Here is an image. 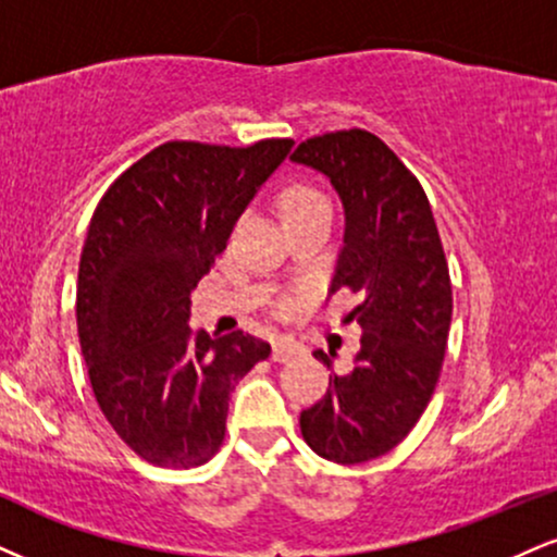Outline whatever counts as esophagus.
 I'll return each instance as SVG.
<instances>
[{"instance_id":"esophagus-1","label":"esophagus","mask_w":557,"mask_h":557,"mask_svg":"<svg viewBox=\"0 0 557 557\" xmlns=\"http://www.w3.org/2000/svg\"><path fill=\"white\" fill-rule=\"evenodd\" d=\"M293 355H298V345L290 343V339H274L272 343V360L274 363H285V360H290Z\"/></svg>"}]
</instances>
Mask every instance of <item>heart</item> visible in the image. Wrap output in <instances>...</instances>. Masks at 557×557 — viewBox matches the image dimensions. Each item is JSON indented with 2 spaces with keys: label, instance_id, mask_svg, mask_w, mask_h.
Listing matches in <instances>:
<instances>
[{
  "label": "heart",
  "instance_id": "1",
  "mask_svg": "<svg viewBox=\"0 0 557 557\" xmlns=\"http://www.w3.org/2000/svg\"><path fill=\"white\" fill-rule=\"evenodd\" d=\"M280 212H283L285 225L296 223V220H306L311 214L319 212H332L330 199L324 197L319 189H313L311 184H287L283 194H280Z\"/></svg>",
  "mask_w": 557,
  "mask_h": 557
}]
</instances>
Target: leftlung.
Segmentation results:
<instances>
[{
	"label": "left lung",
	"mask_w": 557,
	"mask_h": 557,
	"mask_svg": "<svg viewBox=\"0 0 557 557\" xmlns=\"http://www.w3.org/2000/svg\"><path fill=\"white\" fill-rule=\"evenodd\" d=\"M290 160L324 173L343 199L332 293H358L347 321L363 330L355 366L330 373L324 397L300 412V433L319 457L360 465L405 441L438 384L454 306L446 253L423 186L376 134H321ZM313 355L332 368V350Z\"/></svg>",
	"instance_id": "8db88e82"
}]
</instances>
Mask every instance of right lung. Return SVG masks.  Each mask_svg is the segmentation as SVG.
<instances>
[{"mask_svg":"<svg viewBox=\"0 0 557 557\" xmlns=\"http://www.w3.org/2000/svg\"><path fill=\"white\" fill-rule=\"evenodd\" d=\"M293 139L165 143L103 194L79 257L77 334L92 394L137 457L189 470L218 454L231 392L264 339L191 332V290Z\"/></svg>","mask_w":557,"mask_h":557,"instance_id":"obj_1","label":"right lung"}]
</instances>
